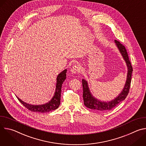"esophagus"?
I'll use <instances>...</instances> for the list:
<instances>
[{
    "label": "esophagus",
    "instance_id": "esophagus-1",
    "mask_svg": "<svg viewBox=\"0 0 146 146\" xmlns=\"http://www.w3.org/2000/svg\"><path fill=\"white\" fill-rule=\"evenodd\" d=\"M81 66L78 64H75L71 68L70 72L73 74H76L77 73L80 72L81 71Z\"/></svg>",
    "mask_w": 146,
    "mask_h": 146
}]
</instances>
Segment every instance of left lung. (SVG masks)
I'll list each match as a JSON object with an SVG mask.
<instances>
[{
    "mask_svg": "<svg viewBox=\"0 0 146 146\" xmlns=\"http://www.w3.org/2000/svg\"><path fill=\"white\" fill-rule=\"evenodd\" d=\"M115 43L117 47L118 48L120 52L121 53L124 60H125L127 66H128V74L127 78V81L125 85L121 94L114 100L109 102H101L95 98L91 95L90 90L88 87V83L86 80L84 79L82 80V84L83 88V99H84V103L86 107L89 109H94L96 111H107L111 110L115 108L117 105L122 100L125 99L129 93L131 82V77L132 73L133 71V68L131 65V62L129 59V56L127 51V50L125 46L120 43L118 41L115 40Z\"/></svg>",
    "mask_w": 146,
    "mask_h": 146,
    "instance_id": "left-lung-1",
    "label": "left lung"
}]
</instances>
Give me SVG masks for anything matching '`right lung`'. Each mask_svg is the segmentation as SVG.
I'll list each match as a JSON object with an SVG mask.
<instances>
[{
    "instance_id": "1",
    "label": "right lung",
    "mask_w": 146,
    "mask_h": 146,
    "mask_svg": "<svg viewBox=\"0 0 146 146\" xmlns=\"http://www.w3.org/2000/svg\"><path fill=\"white\" fill-rule=\"evenodd\" d=\"M66 72L67 70L65 69L58 74L56 78V85L55 94L51 101H50L47 103L41 105H32L24 102L23 101H22V100H21L18 97H17V99L27 109L31 111L38 113H47L52 110H55V109L58 108L60 105L61 88L62 84H63L64 81L66 78Z\"/></svg>"
}]
</instances>
